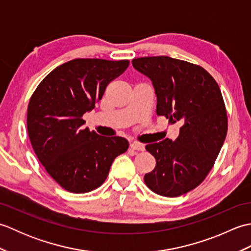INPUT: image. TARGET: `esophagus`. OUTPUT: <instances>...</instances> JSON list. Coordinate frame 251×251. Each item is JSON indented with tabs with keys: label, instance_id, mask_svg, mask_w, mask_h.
I'll use <instances>...</instances> for the list:
<instances>
[{
	"label": "esophagus",
	"instance_id": "esophagus-1",
	"mask_svg": "<svg viewBox=\"0 0 251 251\" xmlns=\"http://www.w3.org/2000/svg\"><path fill=\"white\" fill-rule=\"evenodd\" d=\"M130 148L132 149V150H136V151H143V150H145V146H143L142 143H139V142H131Z\"/></svg>",
	"mask_w": 251,
	"mask_h": 251
}]
</instances>
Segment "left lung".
Listing matches in <instances>:
<instances>
[{"label": "left lung", "instance_id": "1", "mask_svg": "<svg viewBox=\"0 0 251 251\" xmlns=\"http://www.w3.org/2000/svg\"><path fill=\"white\" fill-rule=\"evenodd\" d=\"M131 63L152 81L156 114L182 124L175 141L166 138L146 146L156 166L143 180L158 195L188 193L204 181L226 140L227 116L219 85L204 68L167 56Z\"/></svg>", "mask_w": 251, "mask_h": 251}]
</instances>
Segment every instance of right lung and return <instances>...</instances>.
I'll return each instance as SVG.
<instances>
[{"mask_svg": "<svg viewBox=\"0 0 251 251\" xmlns=\"http://www.w3.org/2000/svg\"><path fill=\"white\" fill-rule=\"evenodd\" d=\"M128 65V60L73 59L54 69L30 98L26 127L32 148L50 177L69 192L99 188L115 157L128 149L125 138L83 128L82 119Z\"/></svg>", "mask_w": 251, "mask_h": 251, "instance_id": "add662e5", "label": "right lung"}]
</instances>
